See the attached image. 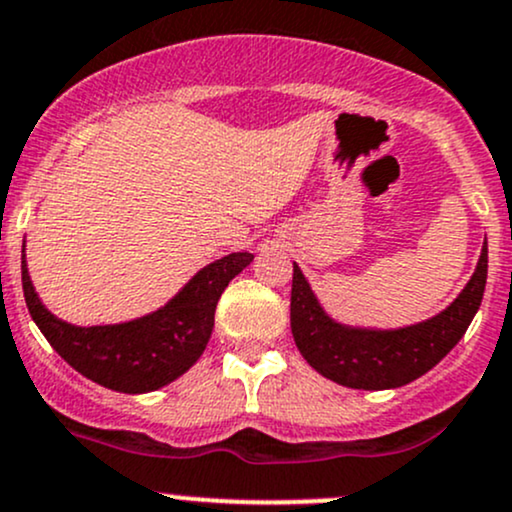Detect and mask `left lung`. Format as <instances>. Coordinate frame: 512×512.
Masks as SVG:
<instances>
[{"mask_svg": "<svg viewBox=\"0 0 512 512\" xmlns=\"http://www.w3.org/2000/svg\"><path fill=\"white\" fill-rule=\"evenodd\" d=\"M486 274L488 245L484 243L476 272L445 311L406 328L376 330L352 328L330 318L299 265H294L291 333L303 359L325 379L347 389H398L430 372L462 340L484 299Z\"/></svg>", "mask_w": 512, "mask_h": 512, "instance_id": "8db88e82", "label": "left lung"}]
</instances>
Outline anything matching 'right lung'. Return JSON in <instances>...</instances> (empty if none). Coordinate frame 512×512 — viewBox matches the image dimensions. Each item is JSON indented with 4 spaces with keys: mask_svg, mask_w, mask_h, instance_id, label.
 I'll return each instance as SVG.
<instances>
[{
    "mask_svg": "<svg viewBox=\"0 0 512 512\" xmlns=\"http://www.w3.org/2000/svg\"><path fill=\"white\" fill-rule=\"evenodd\" d=\"M252 257L250 252H230L196 272L174 299L148 316L92 328L65 323L43 306L28 277L26 252L21 255V284L38 330L72 369L111 391L148 393L182 376L204 355L216 303Z\"/></svg>",
    "mask_w": 512,
    "mask_h": 512,
    "instance_id": "obj_1",
    "label": "right lung"
}]
</instances>
